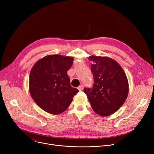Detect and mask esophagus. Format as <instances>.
I'll use <instances>...</instances> for the list:
<instances>
[{
    "mask_svg": "<svg viewBox=\"0 0 154 154\" xmlns=\"http://www.w3.org/2000/svg\"><path fill=\"white\" fill-rule=\"evenodd\" d=\"M78 90L79 91H82L83 90V88H84V86L82 85H80V86H79L78 87Z\"/></svg>",
    "mask_w": 154,
    "mask_h": 154,
    "instance_id": "esophagus-1",
    "label": "esophagus"
}]
</instances>
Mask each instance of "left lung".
I'll return each instance as SVG.
<instances>
[{"label": "left lung", "mask_w": 154, "mask_h": 154, "mask_svg": "<svg viewBox=\"0 0 154 154\" xmlns=\"http://www.w3.org/2000/svg\"><path fill=\"white\" fill-rule=\"evenodd\" d=\"M91 70L94 83L92 88H84L94 111L99 116H109L117 112L126 100L128 82L123 69L108 57L91 55Z\"/></svg>", "instance_id": "obj_1"}]
</instances>
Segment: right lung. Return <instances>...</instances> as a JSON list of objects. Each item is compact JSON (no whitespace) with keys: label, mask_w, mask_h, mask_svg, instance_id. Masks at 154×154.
I'll list each match as a JSON object with an SVG mask.
<instances>
[{"label":"right lung","mask_w":154,"mask_h":154,"mask_svg":"<svg viewBox=\"0 0 154 154\" xmlns=\"http://www.w3.org/2000/svg\"><path fill=\"white\" fill-rule=\"evenodd\" d=\"M74 57L48 55L38 60L29 75V92L37 106L49 114L57 115L69 107L79 92L70 85L68 70Z\"/></svg>","instance_id":"right-lung-1"}]
</instances>
